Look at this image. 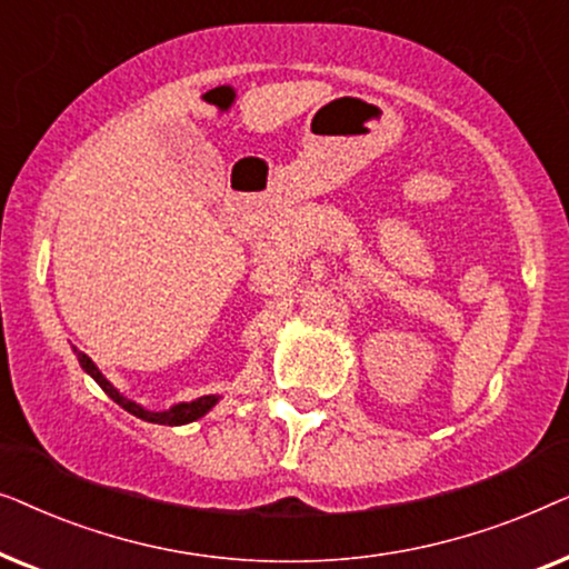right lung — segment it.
I'll return each mask as SVG.
<instances>
[{"label": "right lung", "instance_id": "1", "mask_svg": "<svg viewBox=\"0 0 569 569\" xmlns=\"http://www.w3.org/2000/svg\"><path fill=\"white\" fill-rule=\"evenodd\" d=\"M74 355H77V360H80V368L88 372V376L96 380V383L103 388V391L111 396V399L119 403L121 409H127L129 415H134V417H139V419H144V422H154V425H170V427H178V425H189V422H197V419H201L207 415V411H212L214 409V403L222 399V396H217V393H209V396H199V399H193V401H181V403H173V407L170 409H162V411H152V409H144L142 403H137V401H131V399H127V396H123L119 388H116L111 380H108L103 372L98 370V365L90 360L88 355L84 352H80V349L74 347Z\"/></svg>", "mask_w": 569, "mask_h": 569}]
</instances>
